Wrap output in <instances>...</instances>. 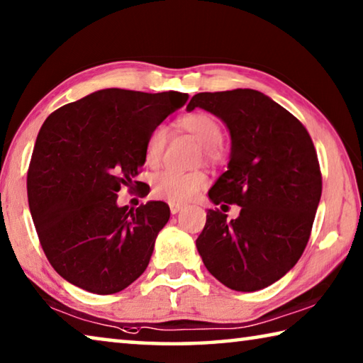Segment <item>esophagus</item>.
I'll return each mask as SVG.
<instances>
[{
    "label": "esophagus",
    "mask_w": 363,
    "mask_h": 363,
    "mask_svg": "<svg viewBox=\"0 0 363 363\" xmlns=\"http://www.w3.org/2000/svg\"><path fill=\"white\" fill-rule=\"evenodd\" d=\"M182 205H177V203H169V211L171 214H177L181 210H182Z\"/></svg>",
    "instance_id": "1"
}]
</instances>
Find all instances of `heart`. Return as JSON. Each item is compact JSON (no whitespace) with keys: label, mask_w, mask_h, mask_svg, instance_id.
I'll return each instance as SVG.
<instances>
[{"label":"heart","mask_w":363,"mask_h":363,"mask_svg":"<svg viewBox=\"0 0 363 363\" xmlns=\"http://www.w3.org/2000/svg\"><path fill=\"white\" fill-rule=\"evenodd\" d=\"M176 128L179 131L189 133L196 143L203 147L205 157L210 162H220L224 157L223 149V126L206 112H190L176 120ZM167 130L155 128L150 133L145 143L144 160L149 167H157L163 157L164 145H167ZM208 176L203 171H192L182 173L177 169H164L153 181V195L160 200H167L169 203H187L194 196L205 189Z\"/></svg>","instance_id":"heart-1"}]
</instances>
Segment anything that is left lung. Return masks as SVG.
Listing matches in <instances>:
<instances>
[{
  "label": "left lung",
  "instance_id": "left-lung-1",
  "mask_svg": "<svg viewBox=\"0 0 363 363\" xmlns=\"http://www.w3.org/2000/svg\"><path fill=\"white\" fill-rule=\"evenodd\" d=\"M196 107L230 134L227 171L208 196L220 208L240 206L230 220L218 208L208 210L196 250L227 288L262 290L290 272L309 242L322 195L314 144L298 118L259 91L199 93L187 110Z\"/></svg>",
  "mask_w": 363,
  "mask_h": 363
}]
</instances>
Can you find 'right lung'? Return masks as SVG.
Segmentation results:
<instances>
[{
	"instance_id": "1",
	"label": "right lung",
	"mask_w": 363,
	"mask_h": 363,
	"mask_svg": "<svg viewBox=\"0 0 363 363\" xmlns=\"http://www.w3.org/2000/svg\"><path fill=\"white\" fill-rule=\"evenodd\" d=\"M187 99L177 91L108 88L43 123L27 176L28 206L48 261L72 285L118 293L149 266L169 206L147 201L134 210L116 199L144 167L150 133Z\"/></svg>"
}]
</instances>
